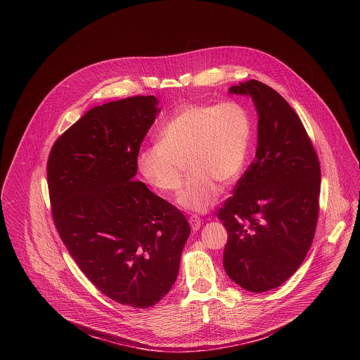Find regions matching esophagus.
<instances>
[{
    "instance_id": "1",
    "label": "esophagus",
    "mask_w": 360,
    "mask_h": 360,
    "mask_svg": "<svg viewBox=\"0 0 360 360\" xmlns=\"http://www.w3.org/2000/svg\"><path fill=\"white\" fill-rule=\"evenodd\" d=\"M188 223H190V226H191V229H193L194 231H197V230L201 227V219H200L198 216H195V214H193V216L188 217Z\"/></svg>"
}]
</instances>
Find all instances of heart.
<instances>
[{
  "mask_svg": "<svg viewBox=\"0 0 360 360\" xmlns=\"http://www.w3.org/2000/svg\"><path fill=\"white\" fill-rule=\"evenodd\" d=\"M252 140V117L237 101L184 103L159 130V141L141 148L137 163L144 179L162 193H174L190 174L179 204L204 212L220 195V184L243 172Z\"/></svg>",
  "mask_w": 360,
  "mask_h": 360,
  "instance_id": "obj_1",
  "label": "heart"
}]
</instances>
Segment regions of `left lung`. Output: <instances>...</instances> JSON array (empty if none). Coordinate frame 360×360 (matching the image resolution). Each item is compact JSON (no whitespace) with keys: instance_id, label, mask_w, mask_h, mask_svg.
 Segmentation results:
<instances>
[{"instance_id":"left-lung-1","label":"left lung","mask_w":360,"mask_h":360,"mask_svg":"<svg viewBox=\"0 0 360 360\" xmlns=\"http://www.w3.org/2000/svg\"><path fill=\"white\" fill-rule=\"evenodd\" d=\"M230 94L257 106V156L217 212L227 230L223 266L251 292L280 287L302 264L313 243L320 197V163L308 133L276 90L250 80Z\"/></svg>"}]
</instances>
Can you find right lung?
<instances>
[{"instance_id":"1","label":"right lung","mask_w":360,"mask_h":360,"mask_svg":"<svg viewBox=\"0 0 360 360\" xmlns=\"http://www.w3.org/2000/svg\"><path fill=\"white\" fill-rule=\"evenodd\" d=\"M158 112L154 96L96 106L58 137L47 162L62 243L103 295L131 308L170 291L191 233L176 206L134 180Z\"/></svg>"}]
</instances>
